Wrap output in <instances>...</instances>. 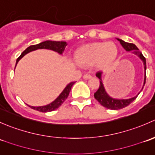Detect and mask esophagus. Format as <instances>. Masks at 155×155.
I'll return each instance as SVG.
<instances>
[{
	"mask_svg": "<svg viewBox=\"0 0 155 155\" xmlns=\"http://www.w3.org/2000/svg\"><path fill=\"white\" fill-rule=\"evenodd\" d=\"M91 77H92V76H91L90 74H85L83 76V79H91Z\"/></svg>",
	"mask_w": 155,
	"mask_h": 155,
	"instance_id": "1",
	"label": "esophagus"
}]
</instances>
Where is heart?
<instances>
[{
	"instance_id": "b5f03b06",
	"label": "heart",
	"mask_w": 155,
	"mask_h": 155,
	"mask_svg": "<svg viewBox=\"0 0 155 155\" xmlns=\"http://www.w3.org/2000/svg\"><path fill=\"white\" fill-rule=\"evenodd\" d=\"M118 56L116 45L112 42L93 43L82 46L78 51L77 58L82 64L106 68L115 61Z\"/></svg>"
}]
</instances>
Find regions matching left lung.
<instances>
[{
  "label": "left lung",
  "instance_id": "8db88e82",
  "mask_svg": "<svg viewBox=\"0 0 155 155\" xmlns=\"http://www.w3.org/2000/svg\"><path fill=\"white\" fill-rule=\"evenodd\" d=\"M117 40L120 42L121 46H123V48H124L127 51H132L134 54H137V55L143 61L145 69V78L144 83H143V87H144L145 84V79H146V74H145V70H146V61H145V58L143 55V54L139 51V48L137 47V46H136L135 44H134V43H126L124 40H120V39L118 38H117ZM96 76L99 78L101 81H100L99 88H98V90L94 93V98L103 106V107L107 108V109L117 110V109H123V108L127 107L129 104H130L137 97V96H138L139 94H140L139 93L137 96L134 97L132 98H129V99H115V98H112L107 93V91H106L105 90V87L104 86V84H103L102 82V79H101L102 72H97V73H96ZM143 88H142V90H143Z\"/></svg>",
  "mask_w": 155,
  "mask_h": 155
}]
</instances>
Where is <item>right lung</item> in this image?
<instances>
[{
	"mask_svg": "<svg viewBox=\"0 0 155 155\" xmlns=\"http://www.w3.org/2000/svg\"><path fill=\"white\" fill-rule=\"evenodd\" d=\"M67 43L64 41H51V40H46V41L42 42V43H39L37 45H33V46H30L29 47H28L21 54V55L17 58L16 60V64H15V66L18 64V61L21 58L24 57L26 54L30 52V51H34V50L37 49H42V48H46V49H50L53 50V51H56V52L59 53V54H62V53L64 51L65 47L67 46ZM75 82H72L70 83H69L65 88L64 89L63 91L61 93V94L54 100L53 102H51V104H48L46 106H43V107H31V106H28L29 107H31V109H34V110H37L39 112H51V111L55 110L56 109H58L59 107L61 106V104H63L65 101V100L68 98L69 93H70V90H71V87L74 85Z\"/></svg>",
	"mask_w": 155,
	"mask_h": 155,
	"instance_id": "add662e5",
	"label": "right lung"
}]
</instances>
